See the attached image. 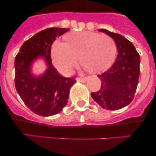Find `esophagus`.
Returning a JSON list of instances; mask_svg holds the SVG:
<instances>
[{
	"label": "esophagus",
	"mask_w": 156,
	"mask_h": 156,
	"mask_svg": "<svg viewBox=\"0 0 156 156\" xmlns=\"http://www.w3.org/2000/svg\"><path fill=\"white\" fill-rule=\"evenodd\" d=\"M77 81H80V82H85L86 78H77Z\"/></svg>",
	"instance_id": "1"
}]
</instances>
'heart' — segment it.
Wrapping results in <instances>:
<instances>
[{"label":"heart","mask_w":156,"mask_h":156,"mask_svg":"<svg viewBox=\"0 0 156 156\" xmlns=\"http://www.w3.org/2000/svg\"><path fill=\"white\" fill-rule=\"evenodd\" d=\"M67 43L59 41L52 46L51 56L56 69L69 75L78 62L90 72H100L109 66L115 57L117 47L107 34L82 31H73L66 36Z\"/></svg>","instance_id":"1"}]
</instances>
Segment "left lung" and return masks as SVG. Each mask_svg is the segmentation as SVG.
I'll list each match as a JSON object with an SVG mask.
<instances>
[{"mask_svg": "<svg viewBox=\"0 0 156 156\" xmlns=\"http://www.w3.org/2000/svg\"><path fill=\"white\" fill-rule=\"evenodd\" d=\"M114 39L118 56L113 65L99 75L101 80L100 90L91 93V97L102 108L118 110L130 104L137 87L140 72V55L133 44L122 34L99 29Z\"/></svg>", "mask_w": 156, "mask_h": 156, "instance_id": "obj_1", "label": "left lung"}]
</instances>
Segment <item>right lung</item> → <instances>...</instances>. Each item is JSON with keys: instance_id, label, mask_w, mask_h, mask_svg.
I'll use <instances>...</instances> for the list:
<instances>
[{"instance_id": "right-lung-1", "label": "right lung", "mask_w": 156, "mask_h": 156, "mask_svg": "<svg viewBox=\"0 0 156 156\" xmlns=\"http://www.w3.org/2000/svg\"><path fill=\"white\" fill-rule=\"evenodd\" d=\"M69 29L49 28L24 42L15 58V86L26 106L41 116H51L62 111L68 102L70 88L76 82L74 78L61 76L52 64L51 46L56 37ZM43 57L48 69L43 75L34 76L30 66Z\"/></svg>"}]
</instances>
